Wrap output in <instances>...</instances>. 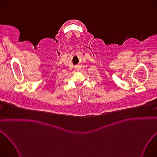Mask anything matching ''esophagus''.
<instances>
[{
	"label": "esophagus",
	"mask_w": 157,
	"mask_h": 157,
	"mask_svg": "<svg viewBox=\"0 0 157 157\" xmlns=\"http://www.w3.org/2000/svg\"><path fill=\"white\" fill-rule=\"evenodd\" d=\"M75 68H76V70H79V67L78 66H77Z\"/></svg>",
	"instance_id": "obj_1"
}]
</instances>
